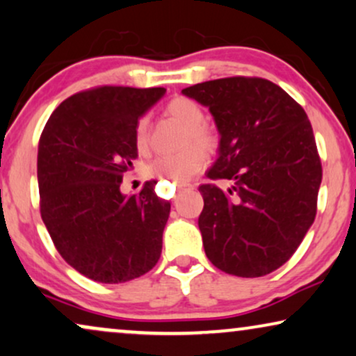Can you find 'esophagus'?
<instances>
[{"mask_svg": "<svg viewBox=\"0 0 356 356\" xmlns=\"http://www.w3.org/2000/svg\"><path fill=\"white\" fill-rule=\"evenodd\" d=\"M183 189V186H177V193H179ZM175 199H177V196H175Z\"/></svg>", "mask_w": 356, "mask_h": 356, "instance_id": "34e87169", "label": "esophagus"}]
</instances>
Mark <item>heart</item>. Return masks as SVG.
I'll list each match as a JSON object with an SVG mask.
<instances>
[{
  "mask_svg": "<svg viewBox=\"0 0 356 356\" xmlns=\"http://www.w3.org/2000/svg\"><path fill=\"white\" fill-rule=\"evenodd\" d=\"M168 116L186 126L188 133L184 136V149L173 155H160L154 159L147 167L149 177L159 178L165 183L184 184L201 172L206 165L207 155L216 152L218 147L217 131L209 126L202 106L188 97H175L165 106ZM134 145L140 155L150 152V126L149 118L143 116L134 126Z\"/></svg>",
  "mask_w": 356,
  "mask_h": 356,
  "instance_id": "heart-1",
  "label": "heart"
}]
</instances>
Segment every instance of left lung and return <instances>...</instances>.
<instances>
[{
	"mask_svg": "<svg viewBox=\"0 0 356 356\" xmlns=\"http://www.w3.org/2000/svg\"><path fill=\"white\" fill-rule=\"evenodd\" d=\"M209 106L220 133L218 159L199 186L204 251L236 277L270 274L293 256L313 225L323 165L308 115L262 77H223L186 87Z\"/></svg>",
	"mask_w": 356,
	"mask_h": 356,
	"instance_id": "obj_1",
	"label": "left lung"
}]
</instances>
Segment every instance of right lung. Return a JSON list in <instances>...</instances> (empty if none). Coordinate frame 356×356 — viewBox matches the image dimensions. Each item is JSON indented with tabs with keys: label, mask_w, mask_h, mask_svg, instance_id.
I'll list each match as a JSON object with an SVG mask.
<instances>
[{
	"label": "right lung",
	"mask_w": 356,
	"mask_h": 356,
	"mask_svg": "<svg viewBox=\"0 0 356 356\" xmlns=\"http://www.w3.org/2000/svg\"><path fill=\"white\" fill-rule=\"evenodd\" d=\"M163 87L100 86L61 102L38 140L40 213L67 264L100 284H123L157 264L170 202L150 179L120 191L138 157L134 126Z\"/></svg>",
	"instance_id": "obj_1"
}]
</instances>
